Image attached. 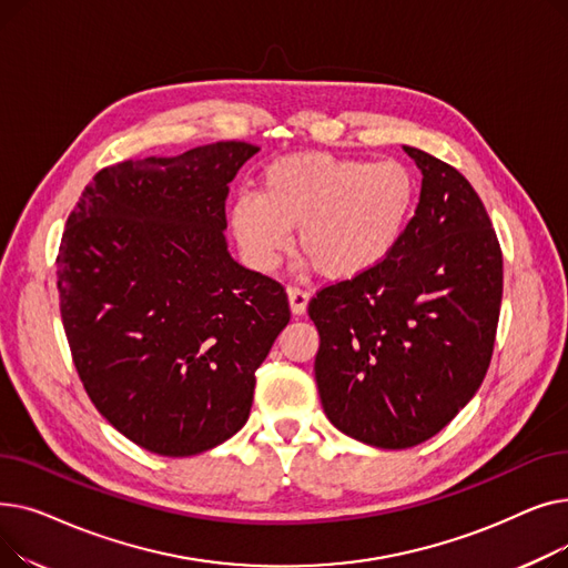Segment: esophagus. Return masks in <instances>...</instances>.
<instances>
[{
  "instance_id": "esophagus-1",
  "label": "esophagus",
  "mask_w": 568,
  "mask_h": 568,
  "mask_svg": "<svg viewBox=\"0 0 568 568\" xmlns=\"http://www.w3.org/2000/svg\"><path fill=\"white\" fill-rule=\"evenodd\" d=\"M287 300H290V308L294 315H304L308 308V302H311V294L302 287H290Z\"/></svg>"
}]
</instances>
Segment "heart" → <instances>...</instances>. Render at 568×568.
Listing matches in <instances>:
<instances>
[{
    "label": "heart",
    "instance_id": "1",
    "mask_svg": "<svg viewBox=\"0 0 568 568\" xmlns=\"http://www.w3.org/2000/svg\"><path fill=\"white\" fill-rule=\"evenodd\" d=\"M416 184L400 161L290 154L260 176L257 197H239L230 223L248 260L268 272L300 227V251L324 278L371 272L398 246Z\"/></svg>",
    "mask_w": 568,
    "mask_h": 568
}]
</instances>
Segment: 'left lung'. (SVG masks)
Returning <instances> with one entry per match:
<instances>
[{
    "mask_svg": "<svg viewBox=\"0 0 568 568\" xmlns=\"http://www.w3.org/2000/svg\"><path fill=\"white\" fill-rule=\"evenodd\" d=\"M422 195L398 246L371 272L317 292V392L329 422L377 449L437 435L490 366L501 251L467 179L416 146Z\"/></svg>",
    "mask_w": 568,
    "mask_h": 568,
    "instance_id": "8db88e82",
    "label": "left lung"
}]
</instances>
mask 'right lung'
Listing matches in <instances>:
<instances>
[{"mask_svg":"<svg viewBox=\"0 0 568 568\" xmlns=\"http://www.w3.org/2000/svg\"><path fill=\"white\" fill-rule=\"evenodd\" d=\"M260 146L216 142L97 172L57 255L73 364L105 419L159 456L248 422L255 371L290 322L281 283L232 260L227 184Z\"/></svg>","mask_w":568,"mask_h":568,"instance_id":"right-lung-1","label":"right lung"}]
</instances>
